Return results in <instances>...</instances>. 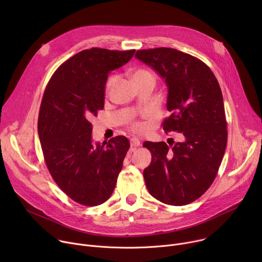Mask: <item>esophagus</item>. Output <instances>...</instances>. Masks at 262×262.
<instances>
[{
	"instance_id": "obj_1",
	"label": "esophagus",
	"mask_w": 262,
	"mask_h": 262,
	"mask_svg": "<svg viewBox=\"0 0 262 262\" xmlns=\"http://www.w3.org/2000/svg\"><path fill=\"white\" fill-rule=\"evenodd\" d=\"M140 145H141V142H140L139 139H137V138H132V139H130V147H132V150H135V149H136L137 147H139Z\"/></svg>"
}]
</instances>
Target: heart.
Instances as JSON below:
<instances>
[{"label":"heart","instance_id":"obj_1","mask_svg":"<svg viewBox=\"0 0 262 262\" xmlns=\"http://www.w3.org/2000/svg\"><path fill=\"white\" fill-rule=\"evenodd\" d=\"M142 79H149L156 82L155 78V73L148 69H138L135 74H134V81L135 80H142ZM116 78L114 76H112L107 79L105 83V92L107 93L111 89V87L113 86L115 83ZM129 129L133 130L134 133L137 134H144L148 129V122L144 120H130L129 121Z\"/></svg>","mask_w":262,"mask_h":262}]
</instances>
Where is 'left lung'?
I'll list each match as a JSON object with an SVG mask.
<instances>
[{
    "label": "left lung",
    "mask_w": 262,
    "mask_h": 262,
    "mask_svg": "<svg viewBox=\"0 0 262 262\" xmlns=\"http://www.w3.org/2000/svg\"><path fill=\"white\" fill-rule=\"evenodd\" d=\"M136 57L165 79L171 115L162 126L183 138L169 145L144 142L152 157L143 172L146 186L165 204L186 205L208 190L225 154L227 121L219 82L204 62L175 49L140 50Z\"/></svg>",
    "instance_id": "left-lung-1"
}]
</instances>
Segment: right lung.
Listing matches in <instances>:
<instances>
[{
	"mask_svg": "<svg viewBox=\"0 0 262 262\" xmlns=\"http://www.w3.org/2000/svg\"><path fill=\"white\" fill-rule=\"evenodd\" d=\"M135 52L84 50L58 67L43 93L38 135L45 162L59 188L85 206L111 197L130 147L124 136L92 144L89 120L103 108L108 72L127 63Z\"/></svg>",
	"mask_w": 262,
	"mask_h": 262,
	"instance_id": "add662e5",
	"label": "right lung"
}]
</instances>
